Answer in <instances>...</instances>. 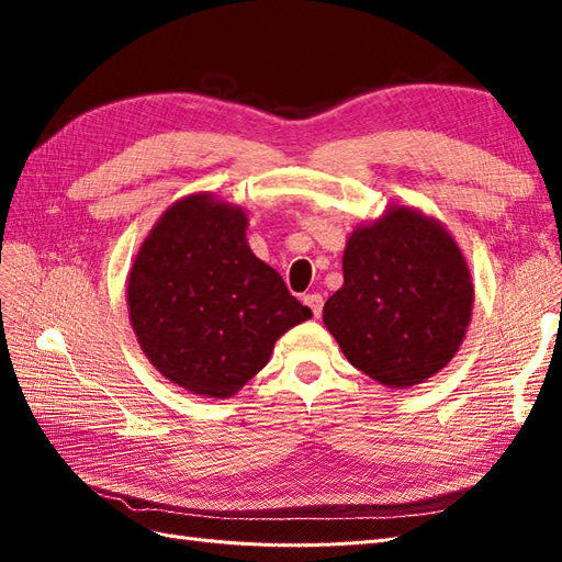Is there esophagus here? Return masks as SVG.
<instances>
[{
  "mask_svg": "<svg viewBox=\"0 0 562 562\" xmlns=\"http://www.w3.org/2000/svg\"><path fill=\"white\" fill-rule=\"evenodd\" d=\"M304 304H307V307L312 310V314L318 318L321 316V312H323V297L318 295V293H310V295H304Z\"/></svg>",
  "mask_w": 562,
  "mask_h": 562,
  "instance_id": "34e87169",
  "label": "esophagus"
}]
</instances>
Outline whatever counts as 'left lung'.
<instances>
[{
    "mask_svg": "<svg viewBox=\"0 0 562 562\" xmlns=\"http://www.w3.org/2000/svg\"><path fill=\"white\" fill-rule=\"evenodd\" d=\"M342 271L323 323L353 368L403 389L450 363L471 321L473 283L438 220L391 209L351 234Z\"/></svg>",
    "mask_w": 562,
    "mask_h": 562,
    "instance_id": "8db88e82",
    "label": "left lung"
}]
</instances>
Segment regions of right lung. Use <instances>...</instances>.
<instances>
[{"label": "right lung", "instance_id": "obj_1", "mask_svg": "<svg viewBox=\"0 0 562 562\" xmlns=\"http://www.w3.org/2000/svg\"><path fill=\"white\" fill-rule=\"evenodd\" d=\"M248 217L209 194L180 199L149 232L128 277L138 342L166 380L209 398L234 396L274 342L312 310L252 255Z\"/></svg>", "mask_w": 562, "mask_h": 562}]
</instances>
